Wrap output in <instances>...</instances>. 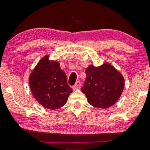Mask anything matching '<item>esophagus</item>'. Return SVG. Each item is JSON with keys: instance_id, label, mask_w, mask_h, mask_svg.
<instances>
[{"instance_id": "obj_1", "label": "esophagus", "mask_w": 150, "mask_h": 150, "mask_svg": "<svg viewBox=\"0 0 150 150\" xmlns=\"http://www.w3.org/2000/svg\"><path fill=\"white\" fill-rule=\"evenodd\" d=\"M81 82H80L79 81H76V83L75 85L73 86V89H80V88H81Z\"/></svg>"}]
</instances>
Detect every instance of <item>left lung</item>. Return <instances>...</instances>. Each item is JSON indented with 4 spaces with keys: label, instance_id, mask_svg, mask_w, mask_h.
I'll return each mask as SVG.
<instances>
[{
    "label": "left lung",
    "instance_id": "left-lung-1",
    "mask_svg": "<svg viewBox=\"0 0 150 150\" xmlns=\"http://www.w3.org/2000/svg\"><path fill=\"white\" fill-rule=\"evenodd\" d=\"M85 73L87 79L81 91L85 94L88 102L100 108H107L113 105L124 90L122 75L108 63L99 67L90 65Z\"/></svg>",
    "mask_w": 150,
    "mask_h": 150
}]
</instances>
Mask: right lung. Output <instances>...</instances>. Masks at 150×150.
I'll use <instances>...</instances> for the list:
<instances>
[{
  "instance_id": "obj_1",
  "label": "right lung",
  "mask_w": 150,
  "mask_h": 150,
  "mask_svg": "<svg viewBox=\"0 0 150 150\" xmlns=\"http://www.w3.org/2000/svg\"><path fill=\"white\" fill-rule=\"evenodd\" d=\"M29 85L37 101L51 110L64 106L72 92L59 63L49 61L48 56L43 57L30 74Z\"/></svg>"
}]
</instances>
